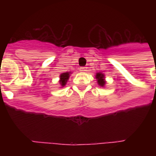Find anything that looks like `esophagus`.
<instances>
[{
    "label": "esophagus",
    "instance_id": "esophagus-1",
    "mask_svg": "<svg viewBox=\"0 0 156 156\" xmlns=\"http://www.w3.org/2000/svg\"><path fill=\"white\" fill-rule=\"evenodd\" d=\"M87 67H81L80 68V71H82V72H85V71H87Z\"/></svg>",
    "mask_w": 156,
    "mask_h": 156
}]
</instances>
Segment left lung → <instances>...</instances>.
I'll list each match as a JSON object with an SVG mask.
<instances>
[{
	"label": "left lung",
	"instance_id": "8db88e82",
	"mask_svg": "<svg viewBox=\"0 0 156 156\" xmlns=\"http://www.w3.org/2000/svg\"><path fill=\"white\" fill-rule=\"evenodd\" d=\"M96 78H97V81H98V83H99V85L104 87V84H105V82H104V74L98 73L97 74H96Z\"/></svg>",
	"mask_w": 156,
	"mask_h": 156
}]
</instances>
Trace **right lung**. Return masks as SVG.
<instances>
[{
    "mask_svg": "<svg viewBox=\"0 0 156 156\" xmlns=\"http://www.w3.org/2000/svg\"><path fill=\"white\" fill-rule=\"evenodd\" d=\"M69 77V73L68 72H66V73H61V77H60V78H61L60 83H61L62 87H64L66 84V82L68 80Z\"/></svg>",
    "mask_w": 156,
    "mask_h": 156,
    "instance_id": "1",
    "label": "right lung"
}]
</instances>
